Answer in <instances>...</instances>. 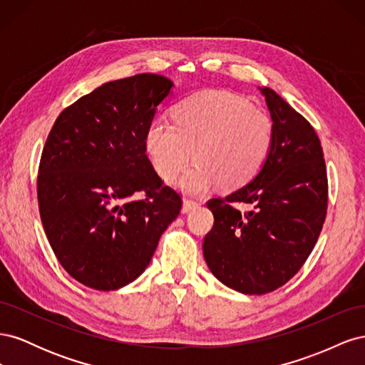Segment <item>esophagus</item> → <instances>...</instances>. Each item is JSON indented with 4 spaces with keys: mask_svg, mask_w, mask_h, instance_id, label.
<instances>
[{
    "mask_svg": "<svg viewBox=\"0 0 365 365\" xmlns=\"http://www.w3.org/2000/svg\"><path fill=\"white\" fill-rule=\"evenodd\" d=\"M197 205H200V202L197 201H195V200H184V204H182V212L184 213H187V212H190V210H193V208H196Z\"/></svg>",
    "mask_w": 365,
    "mask_h": 365,
    "instance_id": "1",
    "label": "esophagus"
}]
</instances>
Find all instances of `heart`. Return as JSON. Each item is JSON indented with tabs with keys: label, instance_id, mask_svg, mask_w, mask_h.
I'll return each instance as SVG.
<instances>
[{
	"label": "heart",
	"instance_id": "obj_1",
	"mask_svg": "<svg viewBox=\"0 0 365 365\" xmlns=\"http://www.w3.org/2000/svg\"><path fill=\"white\" fill-rule=\"evenodd\" d=\"M172 121H152L143 143L164 180H173L195 157L196 163L176 181L187 193H204L217 181L225 189L250 182L272 149L271 117L233 93L187 97L173 106Z\"/></svg>",
	"mask_w": 365,
	"mask_h": 365
}]
</instances>
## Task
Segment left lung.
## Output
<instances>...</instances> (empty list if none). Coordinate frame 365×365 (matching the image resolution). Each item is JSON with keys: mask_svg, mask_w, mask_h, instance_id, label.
I'll use <instances>...</instances> for the list:
<instances>
[{"mask_svg": "<svg viewBox=\"0 0 365 365\" xmlns=\"http://www.w3.org/2000/svg\"><path fill=\"white\" fill-rule=\"evenodd\" d=\"M274 125L269 157L256 178L207 202L215 224L204 237L210 271L228 288L262 295L300 271L322 233L329 184L312 125L271 88H262ZM237 202L250 208L240 212Z\"/></svg>", "mask_w": 365, "mask_h": 365, "instance_id": "1", "label": "left lung"}]
</instances>
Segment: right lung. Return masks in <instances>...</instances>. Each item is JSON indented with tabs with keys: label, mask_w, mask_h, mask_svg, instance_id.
<instances>
[{
	"label": "right lung",
	"mask_w": 365,
	"mask_h": 365,
	"mask_svg": "<svg viewBox=\"0 0 365 365\" xmlns=\"http://www.w3.org/2000/svg\"><path fill=\"white\" fill-rule=\"evenodd\" d=\"M172 85L150 73L106 82L65 108L47 137L41 220L63 269L88 288L134 282L180 215L181 196L160 178L143 143Z\"/></svg>",
	"instance_id": "right-lung-1"
}]
</instances>
